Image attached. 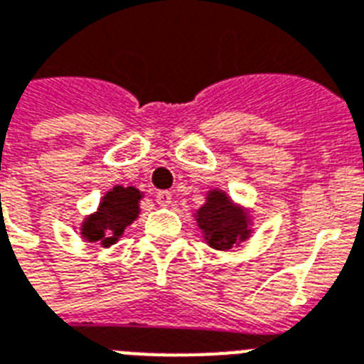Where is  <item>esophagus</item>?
I'll return each mask as SVG.
<instances>
[{
	"label": "esophagus",
	"instance_id": "obj_1",
	"mask_svg": "<svg viewBox=\"0 0 364 364\" xmlns=\"http://www.w3.org/2000/svg\"><path fill=\"white\" fill-rule=\"evenodd\" d=\"M171 199H173V193L167 190L158 191V193H156V203H158L159 206H168L171 205Z\"/></svg>",
	"mask_w": 364,
	"mask_h": 364
}]
</instances>
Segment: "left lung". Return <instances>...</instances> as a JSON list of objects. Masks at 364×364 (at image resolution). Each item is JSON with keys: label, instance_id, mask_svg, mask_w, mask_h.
Returning a JSON list of instances; mask_svg holds the SVG:
<instances>
[{"label": "left lung", "instance_id": "obj_1", "mask_svg": "<svg viewBox=\"0 0 364 364\" xmlns=\"http://www.w3.org/2000/svg\"><path fill=\"white\" fill-rule=\"evenodd\" d=\"M199 228L205 231L208 246L216 250H229L250 235L248 216L232 205L223 191H210L196 214Z\"/></svg>", "mask_w": 364, "mask_h": 364}]
</instances>
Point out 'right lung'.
<instances>
[{"mask_svg":"<svg viewBox=\"0 0 364 364\" xmlns=\"http://www.w3.org/2000/svg\"><path fill=\"white\" fill-rule=\"evenodd\" d=\"M139 199L141 191L135 188L116 186L101 200L94 216L86 218L82 225V237L90 242L100 240L103 246L114 244L124 235V229L132 225L139 216Z\"/></svg>","mask_w":364,"mask_h":364,"instance_id":"obj_1","label":"right lung"}]
</instances>
